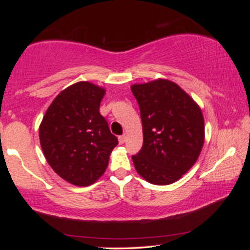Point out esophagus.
<instances>
[{
    "instance_id": "esophagus-1",
    "label": "esophagus",
    "mask_w": 250,
    "mask_h": 250,
    "mask_svg": "<svg viewBox=\"0 0 250 250\" xmlns=\"http://www.w3.org/2000/svg\"><path fill=\"white\" fill-rule=\"evenodd\" d=\"M118 139H119V143H120V145H124L125 141V134L120 135V137L118 138Z\"/></svg>"
}]
</instances>
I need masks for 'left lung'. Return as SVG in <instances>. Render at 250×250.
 I'll list each match as a JSON object with an SVG mask.
<instances>
[{"mask_svg": "<svg viewBox=\"0 0 250 250\" xmlns=\"http://www.w3.org/2000/svg\"><path fill=\"white\" fill-rule=\"evenodd\" d=\"M143 129L141 150L132 155L135 170L155 185L181 179L204 145V118L198 105L176 83L158 79L133 84Z\"/></svg>", "mask_w": 250, "mask_h": 250, "instance_id": "1", "label": "left lung"}]
</instances>
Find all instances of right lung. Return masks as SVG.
Listing matches in <instances>:
<instances>
[{
	"mask_svg": "<svg viewBox=\"0 0 250 250\" xmlns=\"http://www.w3.org/2000/svg\"><path fill=\"white\" fill-rule=\"evenodd\" d=\"M104 89L88 82L62 90L40 126V140L46 160L69 183L87 186L104 174L118 139L109 130L99 107Z\"/></svg>",
	"mask_w": 250,
	"mask_h": 250,
	"instance_id": "add662e5",
	"label": "right lung"
}]
</instances>
